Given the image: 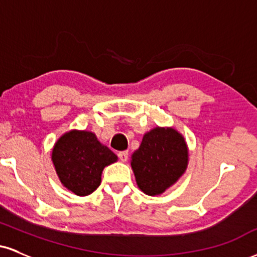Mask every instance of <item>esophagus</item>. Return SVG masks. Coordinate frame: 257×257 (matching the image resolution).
<instances>
[{"label": "esophagus", "instance_id": "1", "mask_svg": "<svg viewBox=\"0 0 257 257\" xmlns=\"http://www.w3.org/2000/svg\"><path fill=\"white\" fill-rule=\"evenodd\" d=\"M118 157L120 159V162H126V159H128V151L118 152Z\"/></svg>", "mask_w": 257, "mask_h": 257}]
</instances>
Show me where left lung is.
Returning <instances> with one entry per match:
<instances>
[{
    "label": "left lung",
    "mask_w": 257,
    "mask_h": 257,
    "mask_svg": "<svg viewBox=\"0 0 257 257\" xmlns=\"http://www.w3.org/2000/svg\"><path fill=\"white\" fill-rule=\"evenodd\" d=\"M131 166L144 193L158 196L166 192L187 169L188 147L184 135L173 126L151 129L132 155Z\"/></svg>",
    "instance_id": "obj_1"
}]
</instances>
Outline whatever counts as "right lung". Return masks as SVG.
<instances>
[{
  "mask_svg": "<svg viewBox=\"0 0 257 257\" xmlns=\"http://www.w3.org/2000/svg\"><path fill=\"white\" fill-rule=\"evenodd\" d=\"M117 159L89 131L72 129L64 133L52 150V162L59 180L64 187L79 197L93 193L101 184L104 168Z\"/></svg>",
  "mask_w": 257,
  "mask_h": 257,
  "instance_id": "add662e5",
  "label": "right lung"
}]
</instances>
